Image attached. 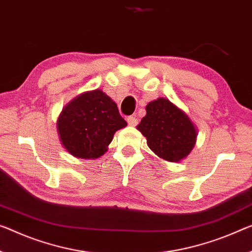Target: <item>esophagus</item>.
<instances>
[{
    "label": "esophagus",
    "instance_id": "1",
    "mask_svg": "<svg viewBox=\"0 0 252 252\" xmlns=\"http://www.w3.org/2000/svg\"><path fill=\"white\" fill-rule=\"evenodd\" d=\"M127 123H128V125H130V126H135V125H137V123H138V121H137V118L135 117V116H128V117H127Z\"/></svg>",
    "mask_w": 252,
    "mask_h": 252
}]
</instances>
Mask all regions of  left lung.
Returning <instances> with one entry per match:
<instances>
[{
    "label": "left lung",
    "mask_w": 252,
    "mask_h": 252,
    "mask_svg": "<svg viewBox=\"0 0 252 252\" xmlns=\"http://www.w3.org/2000/svg\"><path fill=\"white\" fill-rule=\"evenodd\" d=\"M137 129L148 139L149 148L170 162L180 161L190 153L196 142V129L184 111L168 99L148 103L146 116Z\"/></svg>",
    "instance_id": "1"
}]
</instances>
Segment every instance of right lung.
Listing matches in <instances>:
<instances>
[{"label":"right lung","mask_w":252,"mask_h":252,"mask_svg":"<svg viewBox=\"0 0 252 252\" xmlns=\"http://www.w3.org/2000/svg\"><path fill=\"white\" fill-rule=\"evenodd\" d=\"M127 125L117 104L101 90L76 96L57 122L61 141L72 156L96 158L107 151L114 134Z\"/></svg>","instance_id":"obj_1"}]
</instances>
